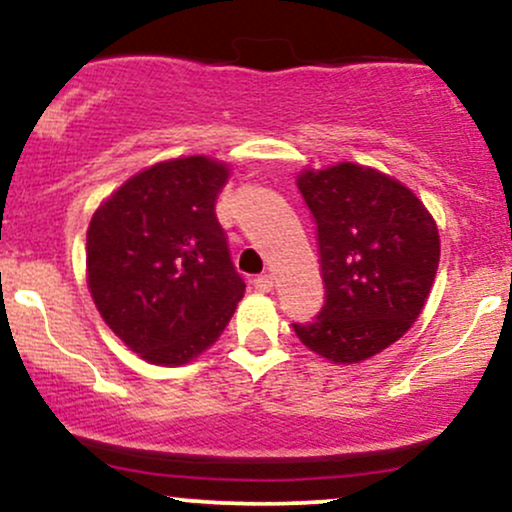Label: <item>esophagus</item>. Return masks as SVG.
<instances>
[{
    "instance_id": "1",
    "label": "esophagus",
    "mask_w": 512,
    "mask_h": 512,
    "mask_svg": "<svg viewBox=\"0 0 512 512\" xmlns=\"http://www.w3.org/2000/svg\"><path fill=\"white\" fill-rule=\"evenodd\" d=\"M255 289L257 291H272L274 289V276L272 274H260L255 279Z\"/></svg>"
}]
</instances>
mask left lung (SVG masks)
I'll return each instance as SVG.
<instances>
[{"mask_svg":"<svg viewBox=\"0 0 512 512\" xmlns=\"http://www.w3.org/2000/svg\"><path fill=\"white\" fill-rule=\"evenodd\" d=\"M298 190L315 221L325 303L293 332L334 363L366 361L424 310L440 260L436 221L414 192L356 163L305 170Z\"/></svg>","mask_w":512,"mask_h":512,"instance_id":"obj_1","label":"left lung"}]
</instances>
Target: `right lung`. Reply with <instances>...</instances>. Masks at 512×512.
I'll return each instance as SVG.
<instances>
[{"instance_id":"1","label":"right lung","mask_w":512,"mask_h":512,"mask_svg":"<svg viewBox=\"0 0 512 512\" xmlns=\"http://www.w3.org/2000/svg\"><path fill=\"white\" fill-rule=\"evenodd\" d=\"M228 180L204 156L156 163L93 214L88 289L108 327L142 358L180 366L226 330L243 298L216 199Z\"/></svg>"}]
</instances>
